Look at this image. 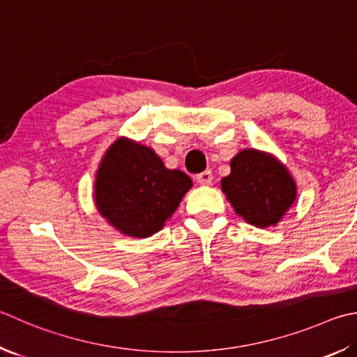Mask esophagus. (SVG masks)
<instances>
[{"label": "esophagus", "instance_id": "34e87169", "mask_svg": "<svg viewBox=\"0 0 357 357\" xmlns=\"http://www.w3.org/2000/svg\"><path fill=\"white\" fill-rule=\"evenodd\" d=\"M197 181H198V183H199L201 185H209V184H212V172L206 170V172H203V173L197 174Z\"/></svg>", "mask_w": 357, "mask_h": 357}]
</instances>
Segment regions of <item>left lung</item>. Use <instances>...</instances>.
Returning <instances> with one entry per match:
<instances>
[{
	"instance_id": "left-lung-1",
	"label": "left lung",
	"mask_w": 357,
	"mask_h": 357,
	"mask_svg": "<svg viewBox=\"0 0 357 357\" xmlns=\"http://www.w3.org/2000/svg\"><path fill=\"white\" fill-rule=\"evenodd\" d=\"M222 192L246 223L270 228L295 203L296 183L273 154L246 148L231 159V173L222 179Z\"/></svg>"
}]
</instances>
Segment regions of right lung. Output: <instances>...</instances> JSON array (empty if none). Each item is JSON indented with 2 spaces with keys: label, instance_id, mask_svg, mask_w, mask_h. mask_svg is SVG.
<instances>
[{
  "label": "right lung",
  "instance_id": "right-lung-1",
  "mask_svg": "<svg viewBox=\"0 0 357 357\" xmlns=\"http://www.w3.org/2000/svg\"><path fill=\"white\" fill-rule=\"evenodd\" d=\"M192 185L184 172L167 168L153 148L119 137L96 170L95 206L123 236L145 238L164 228Z\"/></svg>",
  "mask_w": 357,
  "mask_h": 357
}]
</instances>
